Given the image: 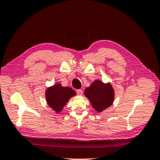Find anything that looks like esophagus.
Instances as JSON below:
<instances>
[{"mask_svg": "<svg viewBox=\"0 0 160 160\" xmlns=\"http://www.w3.org/2000/svg\"><path fill=\"white\" fill-rule=\"evenodd\" d=\"M76 92L78 95H82V90H77Z\"/></svg>", "mask_w": 160, "mask_h": 160, "instance_id": "1", "label": "esophagus"}]
</instances>
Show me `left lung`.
<instances>
[{"label":"left lung","instance_id":"1","mask_svg":"<svg viewBox=\"0 0 160 160\" xmlns=\"http://www.w3.org/2000/svg\"><path fill=\"white\" fill-rule=\"evenodd\" d=\"M85 95L90 100L94 109L101 112L112 104L114 91L111 84H104L100 80H95L85 89Z\"/></svg>","mask_w":160,"mask_h":160}]
</instances>
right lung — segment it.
<instances>
[{
	"instance_id": "right-lung-1",
	"label": "right lung",
	"mask_w": 160,
	"mask_h": 160,
	"mask_svg": "<svg viewBox=\"0 0 160 160\" xmlns=\"http://www.w3.org/2000/svg\"><path fill=\"white\" fill-rule=\"evenodd\" d=\"M75 94V92L70 88L62 87L61 84H56L46 91V99L48 106L56 113H58Z\"/></svg>"
}]
</instances>
